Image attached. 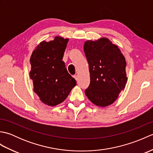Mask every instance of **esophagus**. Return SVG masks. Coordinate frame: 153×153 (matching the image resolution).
Segmentation results:
<instances>
[{"instance_id": "esophagus-1", "label": "esophagus", "mask_w": 153, "mask_h": 153, "mask_svg": "<svg viewBox=\"0 0 153 153\" xmlns=\"http://www.w3.org/2000/svg\"><path fill=\"white\" fill-rule=\"evenodd\" d=\"M73 77H74V78L75 79H76V81H77V79H78V77H77V76H76H76H74Z\"/></svg>"}]
</instances>
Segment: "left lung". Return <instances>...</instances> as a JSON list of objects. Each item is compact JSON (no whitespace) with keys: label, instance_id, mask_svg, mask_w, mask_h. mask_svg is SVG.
<instances>
[{"label":"left lung","instance_id":"obj_1","mask_svg":"<svg viewBox=\"0 0 153 153\" xmlns=\"http://www.w3.org/2000/svg\"><path fill=\"white\" fill-rule=\"evenodd\" d=\"M83 48L90 74L89 86L85 91L86 96L98 106L112 105L128 81L125 57L107 38L87 41Z\"/></svg>","mask_w":153,"mask_h":153}]
</instances>
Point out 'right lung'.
Masks as SVG:
<instances>
[{"mask_svg": "<svg viewBox=\"0 0 153 153\" xmlns=\"http://www.w3.org/2000/svg\"><path fill=\"white\" fill-rule=\"evenodd\" d=\"M68 39L56 36L42 41L32 53L30 78L34 92L44 104L51 106L62 102L76 85L62 61Z\"/></svg>", "mask_w": 153, "mask_h": 153, "instance_id": "right-lung-1", "label": "right lung"}]
</instances>
